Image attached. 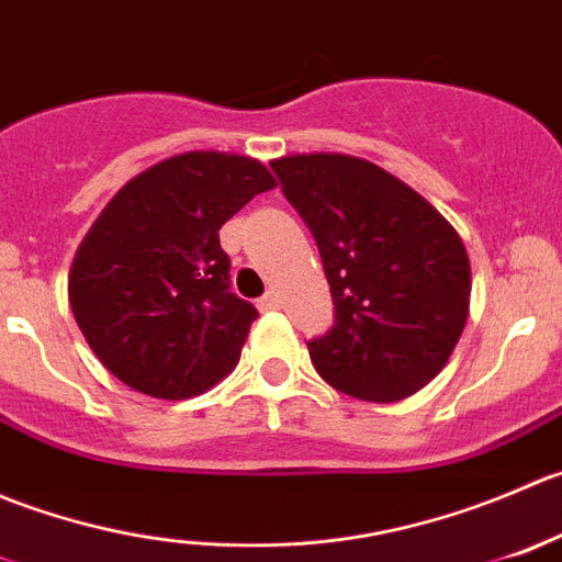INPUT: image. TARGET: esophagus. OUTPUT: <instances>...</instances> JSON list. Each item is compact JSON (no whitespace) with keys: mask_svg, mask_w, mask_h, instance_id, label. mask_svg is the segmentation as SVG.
Returning <instances> with one entry per match:
<instances>
[{"mask_svg":"<svg viewBox=\"0 0 562 562\" xmlns=\"http://www.w3.org/2000/svg\"><path fill=\"white\" fill-rule=\"evenodd\" d=\"M259 308L262 311H273V308H279L281 305V300H279V292H268L265 294V297H259Z\"/></svg>","mask_w":562,"mask_h":562,"instance_id":"1","label":"esophagus"}]
</instances>
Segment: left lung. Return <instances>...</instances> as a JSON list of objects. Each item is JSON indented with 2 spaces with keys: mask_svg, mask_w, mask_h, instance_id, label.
Returning <instances> with one entry per match:
<instances>
[{
  "mask_svg": "<svg viewBox=\"0 0 562 562\" xmlns=\"http://www.w3.org/2000/svg\"><path fill=\"white\" fill-rule=\"evenodd\" d=\"M283 196L314 232L336 325L308 344L322 380L374 404L429 385L470 314V257L451 221L371 160L344 153L273 160Z\"/></svg>",
  "mask_w": 562,
  "mask_h": 562,
  "instance_id": "left-lung-1",
  "label": "left lung"
}]
</instances>
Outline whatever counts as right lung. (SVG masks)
<instances>
[{"instance_id": "1", "label": "right lung", "mask_w": 562, "mask_h": 562, "mask_svg": "<svg viewBox=\"0 0 562 562\" xmlns=\"http://www.w3.org/2000/svg\"><path fill=\"white\" fill-rule=\"evenodd\" d=\"M276 177L215 149L127 180L76 251L68 297L100 363L153 398L199 396L237 366L257 308L229 292L218 229Z\"/></svg>"}]
</instances>
